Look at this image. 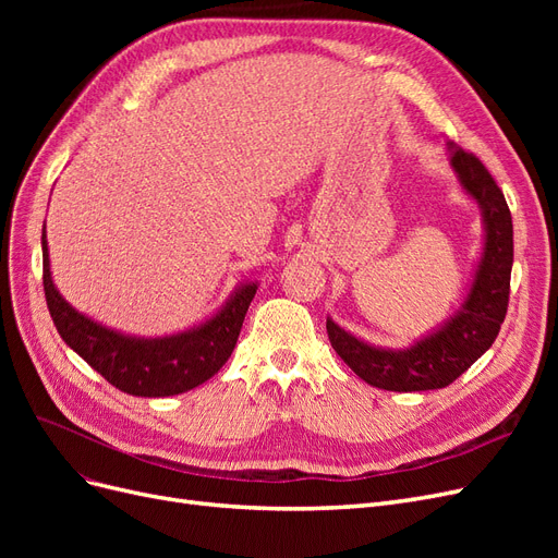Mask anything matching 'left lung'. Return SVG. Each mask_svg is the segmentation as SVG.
Wrapping results in <instances>:
<instances>
[{"label": "left lung", "instance_id": "obj_1", "mask_svg": "<svg viewBox=\"0 0 558 558\" xmlns=\"http://www.w3.org/2000/svg\"><path fill=\"white\" fill-rule=\"evenodd\" d=\"M451 167L463 189L480 202L486 226L484 256L463 310L426 340L402 351L369 347L330 318L326 324L337 356L363 381L384 391L410 393L449 386L496 342L508 314L514 258L510 207L477 156L456 148Z\"/></svg>", "mask_w": 558, "mask_h": 558}]
</instances>
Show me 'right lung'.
<instances>
[{
	"instance_id": "right-lung-1",
	"label": "right lung",
	"mask_w": 558,
	"mask_h": 558,
	"mask_svg": "<svg viewBox=\"0 0 558 558\" xmlns=\"http://www.w3.org/2000/svg\"><path fill=\"white\" fill-rule=\"evenodd\" d=\"M41 248L46 305L60 337L111 386L130 396H179L214 377L238 344L256 295V283H246L207 324L162 340H137L99 326L66 305L50 279L46 234H41Z\"/></svg>"
}]
</instances>
